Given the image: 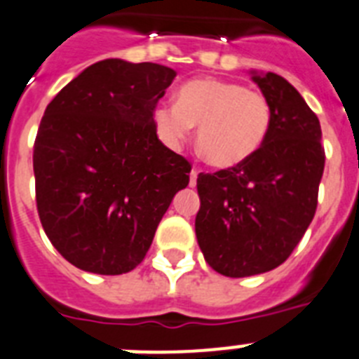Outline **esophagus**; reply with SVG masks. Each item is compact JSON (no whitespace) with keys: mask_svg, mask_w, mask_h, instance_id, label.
<instances>
[{"mask_svg":"<svg viewBox=\"0 0 359 359\" xmlns=\"http://www.w3.org/2000/svg\"><path fill=\"white\" fill-rule=\"evenodd\" d=\"M196 183H198V170L192 169V172H190V187H196Z\"/></svg>","mask_w":359,"mask_h":359,"instance_id":"34e87169","label":"esophagus"}]
</instances>
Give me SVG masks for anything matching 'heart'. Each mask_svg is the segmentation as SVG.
I'll use <instances>...</instances> for the list:
<instances>
[{
    "instance_id": "1",
    "label": "heart",
    "mask_w": 359,
    "mask_h": 359,
    "mask_svg": "<svg viewBox=\"0 0 359 359\" xmlns=\"http://www.w3.org/2000/svg\"><path fill=\"white\" fill-rule=\"evenodd\" d=\"M154 122L170 145H180L199 126L198 144L219 169L244 163L264 144L271 106L259 91L237 82L198 79L182 86L177 102H161Z\"/></svg>"
}]
</instances>
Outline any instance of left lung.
I'll list each match as a JSON object with an SVG mask.
<instances>
[{"label":"left lung","mask_w":359,"mask_h":359,"mask_svg":"<svg viewBox=\"0 0 359 359\" xmlns=\"http://www.w3.org/2000/svg\"><path fill=\"white\" fill-rule=\"evenodd\" d=\"M271 106V128L250 160L199 174L196 237L224 277L266 273L291 255L316 212L325 165L318 116L277 73L252 72Z\"/></svg>","instance_id":"obj_1"}]
</instances>
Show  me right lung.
I'll list each match as a JSON object with an SVG mask.
<instances>
[{
	"label": "right lung",
	"instance_id": "obj_1",
	"mask_svg": "<svg viewBox=\"0 0 359 359\" xmlns=\"http://www.w3.org/2000/svg\"><path fill=\"white\" fill-rule=\"evenodd\" d=\"M176 72L104 59L48 104L34 144L36 201L55 250L79 269L122 275L144 261L190 163L152 118Z\"/></svg>",
	"mask_w": 359,
	"mask_h": 359
}]
</instances>
